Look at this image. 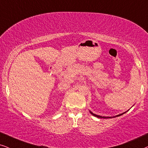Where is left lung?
Instances as JSON below:
<instances>
[{
	"instance_id": "8db88e82",
	"label": "left lung",
	"mask_w": 148,
	"mask_h": 148,
	"mask_svg": "<svg viewBox=\"0 0 148 148\" xmlns=\"http://www.w3.org/2000/svg\"><path fill=\"white\" fill-rule=\"evenodd\" d=\"M128 110H129V109H128ZM128 111H126V112H124V113H122V114H119V115H117V116H113V117H105V116H99V115H97V114H93V113L91 111H90V114H91L92 115V116H95V117H97V118H116V117H118V116H122V115H123L124 114H125V113L127 112Z\"/></svg>"
}]
</instances>
